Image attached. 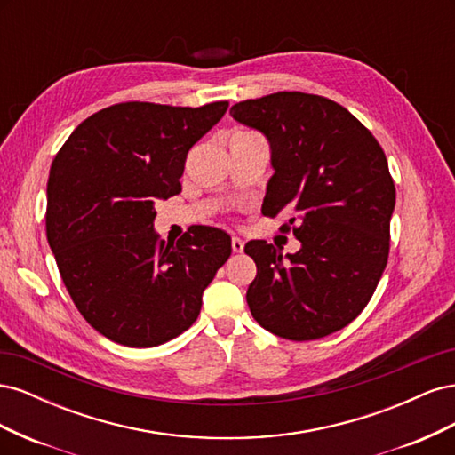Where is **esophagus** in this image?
<instances>
[{
	"label": "esophagus",
	"instance_id": "obj_1",
	"mask_svg": "<svg viewBox=\"0 0 455 455\" xmlns=\"http://www.w3.org/2000/svg\"><path fill=\"white\" fill-rule=\"evenodd\" d=\"M231 249H233V252L241 254V252L244 251V243H243L239 237H233V239H231Z\"/></svg>",
	"mask_w": 455,
	"mask_h": 455
}]
</instances>
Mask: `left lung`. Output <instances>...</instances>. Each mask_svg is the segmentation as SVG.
<instances>
[{
  "label": "left lung",
  "mask_w": 455,
  "mask_h": 455,
  "mask_svg": "<svg viewBox=\"0 0 455 455\" xmlns=\"http://www.w3.org/2000/svg\"><path fill=\"white\" fill-rule=\"evenodd\" d=\"M233 119L266 134L271 167L261 212L301 243L284 254L246 243L256 279L246 304L271 334L307 341L347 326L366 307L389 258L395 184L378 140L338 102L298 91L231 106Z\"/></svg>",
  "instance_id": "left-lung-1"
}]
</instances>
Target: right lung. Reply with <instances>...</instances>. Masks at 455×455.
Returning a JSON list of instances; mask_svg holds the SVG:
<instances>
[{
    "label": "right lung",
    "instance_id": "right-lung-1",
    "mask_svg": "<svg viewBox=\"0 0 455 455\" xmlns=\"http://www.w3.org/2000/svg\"><path fill=\"white\" fill-rule=\"evenodd\" d=\"M228 102H121L92 114L54 157L47 241L85 321L116 343L154 347L196 323L203 291L231 254L226 231L196 226L172 243L156 203L182 191L188 151Z\"/></svg>",
    "mask_w": 455,
    "mask_h": 455
}]
</instances>
